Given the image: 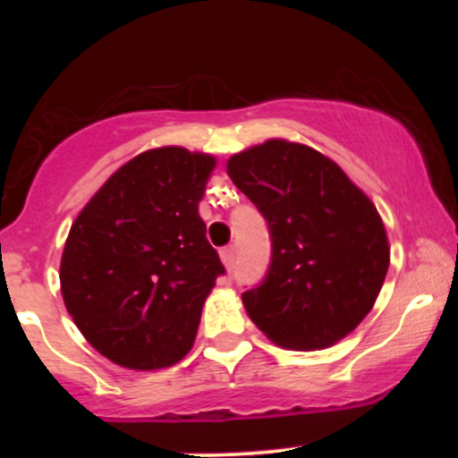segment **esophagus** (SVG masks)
Instances as JSON below:
<instances>
[{"instance_id": "obj_1", "label": "esophagus", "mask_w": 458, "mask_h": 458, "mask_svg": "<svg viewBox=\"0 0 458 458\" xmlns=\"http://www.w3.org/2000/svg\"><path fill=\"white\" fill-rule=\"evenodd\" d=\"M219 259H222V262H224V267L225 269H233V262H234V245H228V247H224L222 251H219Z\"/></svg>"}]
</instances>
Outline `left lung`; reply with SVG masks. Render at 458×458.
Masks as SVG:
<instances>
[{"mask_svg": "<svg viewBox=\"0 0 458 458\" xmlns=\"http://www.w3.org/2000/svg\"><path fill=\"white\" fill-rule=\"evenodd\" d=\"M228 176L269 222L267 280L243 293L247 317L273 344L320 351L375 306L390 243L375 202L312 146L271 138L236 152Z\"/></svg>", "mask_w": 458, "mask_h": 458, "instance_id": "1", "label": "left lung"}]
</instances>
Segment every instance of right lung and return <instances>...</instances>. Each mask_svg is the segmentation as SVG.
I'll return each instance as SVG.
<instances>
[{
    "label": "right lung",
    "mask_w": 458,
    "mask_h": 458,
    "mask_svg": "<svg viewBox=\"0 0 458 458\" xmlns=\"http://www.w3.org/2000/svg\"><path fill=\"white\" fill-rule=\"evenodd\" d=\"M217 159L182 146L140 152L79 211L60 260L72 323L129 370L170 368L191 351L224 267L198 207Z\"/></svg>",
    "instance_id": "1"
}]
</instances>
